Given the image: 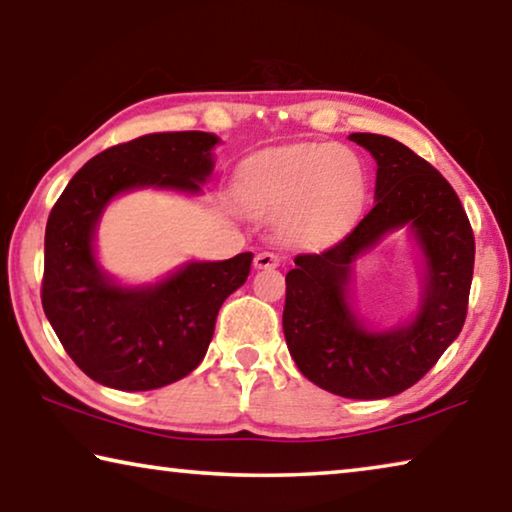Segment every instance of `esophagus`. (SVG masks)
<instances>
[{
    "mask_svg": "<svg viewBox=\"0 0 512 512\" xmlns=\"http://www.w3.org/2000/svg\"><path fill=\"white\" fill-rule=\"evenodd\" d=\"M280 266V257H277L275 253H268V250H264V253L255 255V268H275Z\"/></svg>",
    "mask_w": 512,
    "mask_h": 512,
    "instance_id": "esophagus-1",
    "label": "esophagus"
}]
</instances>
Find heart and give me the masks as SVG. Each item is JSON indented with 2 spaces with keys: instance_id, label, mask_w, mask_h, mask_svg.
<instances>
[{
  "instance_id": "1",
  "label": "heart",
  "mask_w": 512,
  "mask_h": 512,
  "mask_svg": "<svg viewBox=\"0 0 512 512\" xmlns=\"http://www.w3.org/2000/svg\"><path fill=\"white\" fill-rule=\"evenodd\" d=\"M237 196L250 214H287L284 232L293 244H318L341 232L361 210L366 171L350 149L296 146L241 169Z\"/></svg>"
}]
</instances>
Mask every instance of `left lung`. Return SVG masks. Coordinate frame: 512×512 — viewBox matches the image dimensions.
I'll use <instances>...</instances> for the list:
<instances>
[{
  "label": "left lung",
  "instance_id": "1",
  "mask_svg": "<svg viewBox=\"0 0 512 512\" xmlns=\"http://www.w3.org/2000/svg\"><path fill=\"white\" fill-rule=\"evenodd\" d=\"M377 162L375 205L334 246L296 255L287 273L282 327L302 375L350 400H381L411 388L461 334L474 273L472 225L443 173L386 135L352 133ZM409 224L425 255L419 314L409 326L372 333L347 300L351 264Z\"/></svg>",
  "mask_w": 512,
  "mask_h": 512
}]
</instances>
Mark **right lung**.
Wrapping results in <instances>:
<instances>
[{
    "label": "right lung",
    "mask_w": 512,
    "mask_h": 512,
    "mask_svg": "<svg viewBox=\"0 0 512 512\" xmlns=\"http://www.w3.org/2000/svg\"><path fill=\"white\" fill-rule=\"evenodd\" d=\"M219 137L151 133L110 146L76 171L45 230L42 309L65 352L117 391H153L203 361L223 300L246 282L253 253L189 262L151 287H119L94 255V230L117 194L158 187L198 194Z\"/></svg>",
    "instance_id": "right-lung-1"
}]
</instances>
